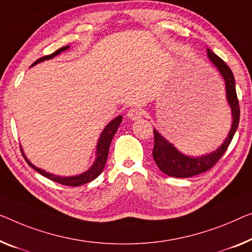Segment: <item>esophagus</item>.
I'll list each match as a JSON object with an SVG mask.
<instances>
[{
	"label": "esophagus",
	"instance_id": "1",
	"mask_svg": "<svg viewBox=\"0 0 252 252\" xmlns=\"http://www.w3.org/2000/svg\"><path fill=\"white\" fill-rule=\"evenodd\" d=\"M141 115H142L141 110H140V108H137V107L131 108V110L127 111V113H126V116L130 120H138V119L141 118Z\"/></svg>",
	"mask_w": 252,
	"mask_h": 252
}]
</instances>
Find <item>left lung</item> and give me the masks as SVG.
Masks as SVG:
<instances>
[{
	"instance_id": "1",
	"label": "left lung",
	"mask_w": 252,
	"mask_h": 252,
	"mask_svg": "<svg viewBox=\"0 0 252 252\" xmlns=\"http://www.w3.org/2000/svg\"><path fill=\"white\" fill-rule=\"evenodd\" d=\"M208 60L213 63L214 66L219 70L220 76L225 81V89H226V100L232 113V126L228 131L227 137L225 138L223 144L214 152L206 154L202 156H188L182 154L180 150L174 147L173 144L167 141L162 134L156 129H154V149L153 157L157 166L160 171L168 176L173 178H191V176L204 173L212 168L217 163L223 154L226 152L228 145L239 126L240 120V107L239 100L236 96L235 80L230 67H228L222 59L219 58L215 53L207 48Z\"/></svg>"
}]
</instances>
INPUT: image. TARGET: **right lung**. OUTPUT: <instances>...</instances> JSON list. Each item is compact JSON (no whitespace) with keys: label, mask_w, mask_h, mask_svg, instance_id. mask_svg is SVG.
<instances>
[{"label":"right lung","mask_w":252,"mask_h":252,"mask_svg":"<svg viewBox=\"0 0 252 252\" xmlns=\"http://www.w3.org/2000/svg\"><path fill=\"white\" fill-rule=\"evenodd\" d=\"M69 48H70V46H64V47L59 48V50L54 52L53 54L43 56V58L37 60L36 62L32 63V66L36 65L37 63L46 61V60L53 59V58H55V56H58L59 54H61L62 52L69 50ZM121 122H122V116L119 115V116H116L114 120H112V121L104 127V130L102 131V133H100V136L98 138V141H97L95 162L93 163L92 166H90L87 171H85L84 173H81V174L71 175V176H60V175L48 173V172L44 171V170H42V168L37 167L33 164L30 163V160L27 158V157H26L24 150H22V148L20 147L21 153L25 157L26 162L29 164L30 167H32L33 170L37 171L38 173H40L42 175L46 176L47 179L52 180V181L61 183V185H63V186H70V187H78V186L85 185V183H88L90 181H93V180H95L97 176H98L103 172L105 164H106V159H107V156H108V149H110L111 141H112V139H113L115 132L118 131V127H119L120 123H121Z\"/></svg>","instance_id":"add662e5"}]
</instances>
